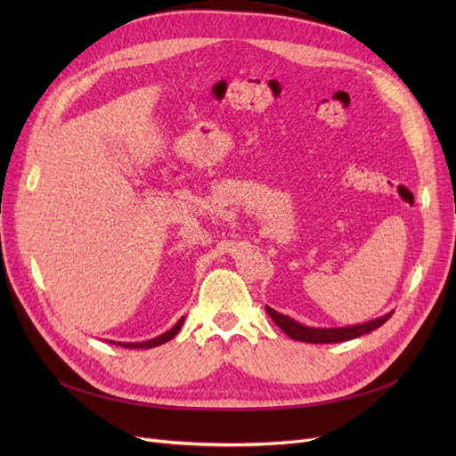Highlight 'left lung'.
Segmentation results:
<instances>
[{"label":"left lung","mask_w":456,"mask_h":456,"mask_svg":"<svg viewBox=\"0 0 456 456\" xmlns=\"http://www.w3.org/2000/svg\"><path fill=\"white\" fill-rule=\"evenodd\" d=\"M268 314L272 316V320L275 322L277 327H281V330H284L292 340H299V342H308V344H338V342H346V340H353L362 337V334H368L375 329H379L382 323H387L394 310L385 316H380L377 320L361 323V325H349V327H334V329H316V327H306L297 323L296 320L279 314L277 310H273L272 306H266Z\"/></svg>","instance_id":"left-lung-1"}]
</instances>
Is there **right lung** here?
I'll list each match as a JSON object with an SVG mask.
<instances>
[{"mask_svg": "<svg viewBox=\"0 0 456 456\" xmlns=\"http://www.w3.org/2000/svg\"><path fill=\"white\" fill-rule=\"evenodd\" d=\"M183 323H184V318H181L170 330L160 334V337H157V338H151V340H146V342H118L116 346L127 347V349H151V347H157V346H162L166 342H170L175 337V334L181 330Z\"/></svg>", "mask_w": 456, "mask_h": 456, "instance_id": "1", "label": "right lung"}]
</instances>
